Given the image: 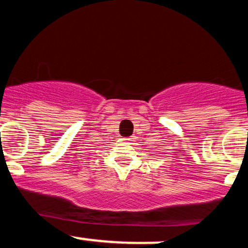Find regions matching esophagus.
<instances>
[{
    "mask_svg": "<svg viewBox=\"0 0 248 248\" xmlns=\"http://www.w3.org/2000/svg\"><path fill=\"white\" fill-rule=\"evenodd\" d=\"M124 140H130V139L129 138H126V139H124Z\"/></svg>",
    "mask_w": 248,
    "mask_h": 248,
    "instance_id": "34e87169",
    "label": "esophagus"
}]
</instances>
